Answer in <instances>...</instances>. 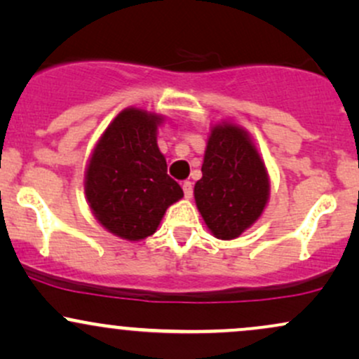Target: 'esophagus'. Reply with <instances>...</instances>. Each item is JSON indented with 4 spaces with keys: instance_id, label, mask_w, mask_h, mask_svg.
<instances>
[{
    "instance_id": "esophagus-1",
    "label": "esophagus",
    "mask_w": 359,
    "mask_h": 359,
    "mask_svg": "<svg viewBox=\"0 0 359 359\" xmlns=\"http://www.w3.org/2000/svg\"><path fill=\"white\" fill-rule=\"evenodd\" d=\"M182 189H184L185 199H191V197H192V182L185 180V182L182 184Z\"/></svg>"
}]
</instances>
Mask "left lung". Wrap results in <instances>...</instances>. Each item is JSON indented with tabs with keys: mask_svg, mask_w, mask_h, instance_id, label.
Listing matches in <instances>:
<instances>
[{
	"mask_svg": "<svg viewBox=\"0 0 359 359\" xmlns=\"http://www.w3.org/2000/svg\"><path fill=\"white\" fill-rule=\"evenodd\" d=\"M201 170L197 209L214 236L234 240L257 222L270 196L266 167L248 131L229 121L214 125Z\"/></svg>",
	"mask_w": 359,
	"mask_h": 359,
	"instance_id": "8db88e82",
	"label": "left lung"
}]
</instances>
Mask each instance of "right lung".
<instances>
[{"label":"right lung","instance_id":"1","mask_svg":"<svg viewBox=\"0 0 359 359\" xmlns=\"http://www.w3.org/2000/svg\"><path fill=\"white\" fill-rule=\"evenodd\" d=\"M162 121L145 109H123L101 135L86 168L90 211L102 228L123 240L151 236L168 205L184 197L167 175L165 156L156 145Z\"/></svg>","mask_w":359,"mask_h":359}]
</instances>
